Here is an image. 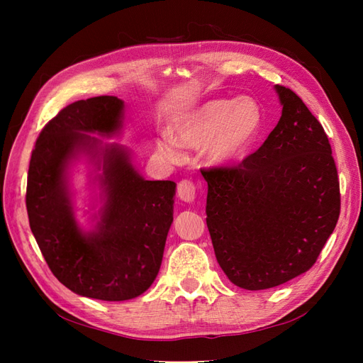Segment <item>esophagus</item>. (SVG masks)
<instances>
[{
  "label": "esophagus",
  "instance_id": "obj_1",
  "mask_svg": "<svg viewBox=\"0 0 363 363\" xmlns=\"http://www.w3.org/2000/svg\"><path fill=\"white\" fill-rule=\"evenodd\" d=\"M196 188L191 180H182L179 183V199L184 203H192L195 200Z\"/></svg>",
  "mask_w": 363,
  "mask_h": 363
}]
</instances>
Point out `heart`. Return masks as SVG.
<instances>
[{
	"label": "heart",
	"mask_w": 363,
	"mask_h": 363,
	"mask_svg": "<svg viewBox=\"0 0 363 363\" xmlns=\"http://www.w3.org/2000/svg\"><path fill=\"white\" fill-rule=\"evenodd\" d=\"M262 125L259 104L250 96L236 100H208L174 124V138L159 140L164 156L180 159L182 147H201L212 163H228L242 157L257 138Z\"/></svg>",
	"instance_id": "heart-1"
}]
</instances>
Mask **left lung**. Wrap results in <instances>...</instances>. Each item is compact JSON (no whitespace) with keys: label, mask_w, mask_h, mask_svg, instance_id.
Listing matches in <instances>:
<instances>
[{"label":"left lung","mask_w":363,"mask_h":363,"mask_svg":"<svg viewBox=\"0 0 363 363\" xmlns=\"http://www.w3.org/2000/svg\"><path fill=\"white\" fill-rule=\"evenodd\" d=\"M281 116L262 147L232 168L201 171L206 223L228 280L269 289L311 269L336 227L340 195L332 147L301 98L274 86Z\"/></svg>","instance_id":"left-lung-1"}]
</instances>
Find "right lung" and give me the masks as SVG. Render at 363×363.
I'll use <instances>...</instances> for the list:
<instances>
[{
	"label": "right lung",
	"instance_id": "1",
	"mask_svg": "<svg viewBox=\"0 0 363 363\" xmlns=\"http://www.w3.org/2000/svg\"><path fill=\"white\" fill-rule=\"evenodd\" d=\"M124 101L94 96L67 106L43 127L31 152L26 204L36 242L51 272L72 292L104 301L144 294L156 280L172 224L175 183L145 180L130 150L104 144L118 135ZM86 157L102 207L92 230L74 219L69 169Z\"/></svg>",
	"mask_w": 363,
	"mask_h": 363
}]
</instances>
